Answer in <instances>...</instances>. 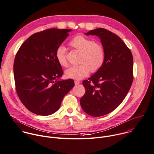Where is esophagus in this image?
<instances>
[{"mask_svg": "<svg viewBox=\"0 0 154 154\" xmlns=\"http://www.w3.org/2000/svg\"><path fill=\"white\" fill-rule=\"evenodd\" d=\"M74 83H75V85H78V84H80V81H78V80H75V81H74Z\"/></svg>", "mask_w": 154, "mask_h": 154, "instance_id": "esophagus-1", "label": "esophagus"}]
</instances>
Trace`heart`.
Masks as SVG:
<instances>
[{
	"label": "heart",
	"instance_id": "b5f03b06",
	"mask_svg": "<svg viewBox=\"0 0 154 154\" xmlns=\"http://www.w3.org/2000/svg\"><path fill=\"white\" fill-rule=\"evenodd\" d=\"M69 45L80 53L79 59L80 64L71 66L65 71L66 78L80 80L88 75L90 71L95 73L103 67L105 61V52L101 45L82 35H78L72 38ZM56 58L62 66L68 65L64 46L57 47Z\"/></svg>",
	"mask_w": 154,
	"mask_h": 154
}]
</instances>
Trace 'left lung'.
Returning <instances> with one entry per match:
<instances>
[{"label":"left lung","instance_id":"1","mask_svg":"<svg viewBox=\"0 0 154 154\" xmlns=\"http://www.w3.org/2000/svg\"><path fill=\"white\" fill-rule=\"evenodd\" d=\"M86 34L100 37L105 61L98 72L83 82L86 91L80 105L89 116L100 117L116 109L128 94L134 79L133 57L124 42L110 31L97 28Z\"/></svg>","mask_w":154,"mask_h":154}]
</instances>
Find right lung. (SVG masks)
Returning <instances> with one entry per match:
<instances>
[{"label":"right lung","mask_w":154,"mask_h":154,"mask_svg":"<svg viewBox=\"0 0 154 154\" xmlns=\"http://www.w3.org/2000/svg\"><path fill=\"white\" fill-rule=\"evenodd\" d=\"M71 31L51 28L36 32L17 51L13 66L16 90L23 105L34 114L46 116L56 112L74 86L72 79L57 80L63 72L56 51Z\"/></svg>","instance_id":"obj_1"}]
</instances>
